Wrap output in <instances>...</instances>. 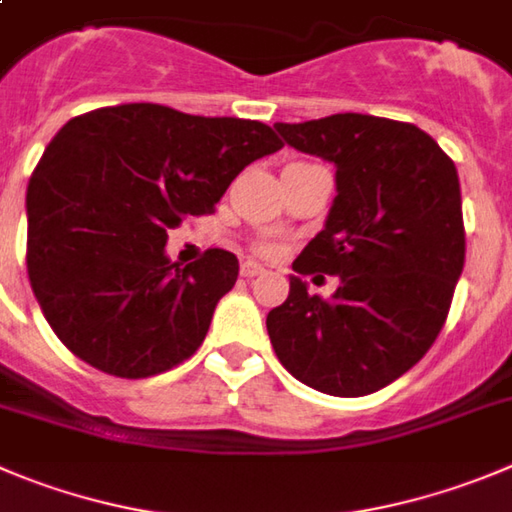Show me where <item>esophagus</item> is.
<instances>
[{"mask_svg":"<svg viewBox=\"0 0 512 512\" xmlns=\"http://www.w3.org/2000/svg\"><path fill=\"white\" fill-rule=\"evenodd\" d=\"M240 275L245 280H252V278H257V275H262V265H257V262H252V260H247V262H242V267H240Z\"/></svg>","mask_w":512,"mask_h":512,"instance_id":"esophagus-1","label":"esophagus"}]
</instances>
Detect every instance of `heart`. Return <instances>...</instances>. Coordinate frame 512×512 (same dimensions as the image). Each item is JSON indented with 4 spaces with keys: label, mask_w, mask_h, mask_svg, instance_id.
I'll return each mask as SVG.
<instances>
[{
    "label": "heart",
    "mask_w": 512,
    "mask_h": 512,
    "mask_svg": "<svg viewBox=\"0 0 512 512\" xmlns=\"http://www.w3.org/2000/svg\"><path fill=\"white\" fill-rule=\"evenodd\" d=\"M255 250L262 252V255H272V252L278 250V245H272V242H257Z\"/></svg>",
    "instance_id": "obj_1"
}]
</instances>
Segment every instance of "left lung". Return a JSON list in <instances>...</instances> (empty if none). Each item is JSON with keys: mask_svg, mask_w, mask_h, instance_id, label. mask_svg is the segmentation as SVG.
Wrapping results in <instances>:
<instances>
[{"mask_svg": "<svg viewBox=\"0 0 512 512\" xmlns=\"http://www.w3.org/2000/svg\"><path fill=\"white\" fill-rule=\"evenodd\" d=\"M298 151L336 164L326 229L293 270L338 275L333 298L290 278L267 313L280 364L331 396H366L407 374L432 348L465 265L455 161L414 123L336 113L275 123Z\"/></svg>", "mask_w": 512, "mask_h": 512, "instance_id": "1", "label": "left lung"}]
</instances>
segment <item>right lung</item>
<instances>
[{"label":"right lung","instance_id":"right-lung-1","mask_svg":"<svg viewBox=\"0 0 512 512\" xmlns=\"http://www.w3.org/2000/svg\"><path fill=\"white\" fill-rule=\"evenodd\" d=\"M278 148L260 121L159 103L70 118L27 186V275L55 336L121 379L194 356L240 262L212 247L181 267L164 255L166 232L212 214L234 176Z\"/></svg>","mask_w":512,"mask_h":512}]
</instances>
